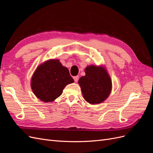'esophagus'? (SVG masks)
I'll return each mask as SVG.
<instances>
[{
	"mask_svg": "<svg viewBox=\"0 0 153 153\" xmlns=\"http://www.w3.org/2000/svg\"><path fill=\"white\" fill-rule=\"evenodd\" d=\"M73 79H74V80H75V82H77L78 80V79H79V76H74V77H73Z\"/></svg>",
	"mask_w": 153,
	"mask_h": 153,
	"instance_id": "1",
	"label": "esophagus"
}]
</instances>
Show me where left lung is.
Returning <instances> with one entry per match:
<instances>
[{"label": "left lung", "mask_w": 153, "mask_h": 153, "mask_svg": "<svg viewBox=\"0 0 153 153\" xmlns=\"http://www.w3.org/2000/svg\"><path fill=\"white\" fill-rule=\"evenodd\" d=\"M85 72V75L78 80L84 99L92 105L103 102L112 89V80L107 71L101 66H89Z\"/></svg>", "instance_id": "8db88e82"}]
</instances>
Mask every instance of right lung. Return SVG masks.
I'll list each match as a JSON object with an SVG mask.
<instances>
[{"instance_id":"obj_1","label":"right lung","mask_w":153,"mask_h":153,"mask_svg":"<svg viewBox=\"0 0 153 153\" xmlns=\"http://www.w3.org/2000/svg\"><path fill=\"white\" fill-rule=\"evenodd\" d=\"M74 82L68 69L58 59H51L39 65L31 79L34 94L44 102L54 101L62 93L68 84Z\"/></svg>"}]
</instances>
